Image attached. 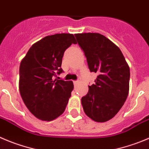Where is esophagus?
<instances>
[{"instance_id": "obj_1", "label": "esophagus", "mask_w": 149, "mask_h": 149, "mask_svg": "<svg viewBox=\"0 0 149 149\" xmlns=\"http://www.w3.org/2000/svg\"><path fill=\"white\" fill-rule=\"evenodd\" d=\"M73 83H74V86H77V83H78V81H77V80H74V81H73Z\"/></svg>"}]
</instances>
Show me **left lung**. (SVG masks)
Returning <instances> with one entry per match:
<instances>
[{
	"instance_id": "8db88e82",
	"label": "left lung",
	"mask_w": 149,
	"mask_h": 149,
	"mask_svg": "<svg viewBox=\"0 0 149 149\" xmlns=\"http://www.w3.org/2000/svg\"><path fill=\"white\" fill-rule=\"evenodd\" d=\"M91 72L98 74L94 84L82 97L85 113L94 121L105 122L122 107L130 90V72L121 49L98 33L74 34Z\"/></svg>"
}]
</instances>
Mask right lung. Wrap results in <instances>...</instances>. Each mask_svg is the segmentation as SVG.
I'll use <instances>...</instances> for the list:
<instances>
[{
	"label": "right lung",
	"instance_id": "right-lung-1",
	"mask_svg": "<svg viewBox=\"0 0 149 149\" xmlns=\"http://www.w3.org/2000/svg\"><path fill=\"white\" fill-rule=\"evenodd\" d=\"M71 33L45 36L33 44L19 66V90L27 108L42 121L56 119L64 112L74 88L72 81L55 79L65 50L76 44Z\"/></svg>",
	"mask_w": 149,
	"mask_h": 149
}]
</instances>
